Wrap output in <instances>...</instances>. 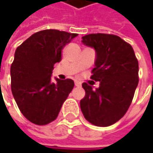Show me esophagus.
I'll return each mask as SVG.
<instances>
[{
	"label": "esophagus",
	"mask_w": 153,
	"mask_h": 153,
	"mask_svg": "<svg viewBox=\"0 0 153 153\" xmlns=\"http://www.w3.org/2000/svg\"><path fill=\"white\" fill-rule=\"evenodd\" d=\"M74 84H75L76 87H80V86H81V82H80V81H78V80H75Z\"/></svg>",
	"instance_id": "1"
}]
</instances>
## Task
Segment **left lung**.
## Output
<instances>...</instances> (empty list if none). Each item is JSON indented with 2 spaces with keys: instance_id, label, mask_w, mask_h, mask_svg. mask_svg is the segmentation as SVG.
<instances>
[{
  "instance_id": "left-lung-1",
  "label": "left lung",
  "mask_w": 153,
  "mask_h": 153,
  "mask_svg": "<svg viewBox=\"0 0 153 153\" xmlns=\"http://www.w3.org/2000/svg\"><path fill=\"white\" fill-rule=\"evenodd\" d=\"M81 42L96 51L91 79L99 88L83 83L85 97L80 109L85 119L98 127H108L120 120L130 105L138 85V61L133 48L120 37L92 33Z\"/></svg>"
}]
</instances>
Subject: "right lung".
Instances as JSON below:
<instances>
[{
    "instance_id": "obj_1",
    "label": "right lung",
    "mask_w": 153,
    "mask_h": 153,
    "mask_svg": "<svg viewBox=\"0 0 153 153\" xmlns=\"http://www.w3.org/2000/svg\"><path fill=\"white\" fill-rule=\"evenodd\" d=\"M77 33L58 30L35 33L16 49L10 67L11 91L23 115L36 125L55 120L74 87L71 79L52 80L54 65Z\"/></svg>"
}]
</instances>
